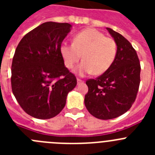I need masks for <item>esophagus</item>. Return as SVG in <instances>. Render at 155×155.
Here are the masks:
<instances>
[{"mask_svg":"<svg viewBox=\"0 0 155 155\" xmlns=\"http://www.w3.org/2000/svg\"><path fill=\"white\" fill-rule=\"evenodd\" d=\"M77 82H78V84H81V83H83V81L82 80H81V79H79V78H78L77 79Z\"/></svg>","mask_w":155,"mask_h":155,"instance_id":"obj_1","label":"esophagus"}]
</instances>
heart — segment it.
Returning a JSON list of instances; mask_svg holds the SVG:
<instances>
[{"instance_id": "1", "label": "heart", "mask_w": 155, "mask_h": 155, "mask_svg": "<svg viewBox=\"0 0 155 155\" xmlns=\"http://www.w3.org/2000/svg\"><path fill=\"white\" fill-rule=\"evenodd\" d=\"M60 52L68 69H72L82 55L83 61L74 71L77 74L100 75L107 71L114 62L117 45L114 39L105 37L101 31L85 28L74 36L73 44L63 42Z\"/></svg>"}]
</instances>
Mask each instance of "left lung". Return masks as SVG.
<instances>
[{"instance_id":"1","label":"left lung","mask_w":155,"mask_h":155,"mask_svg":"<svg viewBox=\"0 0 155 155\" xmlns=\"http://www.w3.org/2000/svg\"><path fill=\"white\" fill-rule=\"evenodd\" d=\"M117 45V53L109 70L96 79L86 81L88 91L84 105L93 116L111 120L130 109L140 81V64L136 50L120 33L106 28Z\"/></svg>"}]
</instances>
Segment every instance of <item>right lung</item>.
<instances>
[{"label": "right lung", "mask_w": 155, "mask_h": 155, "mask_svg": "<svg viewBox=\"0 0 155 155\" xmlns=\"http://www.w3.org/2000/svg\"><path fill=\"white\" fill-rule=\"evenodd\" d=\"M69 23H42L23 37L12 64V88L23 110L40 120L53 118L66 105L77 79L64 66L60 47Z\"/></svg>", "instance_id": "1"}]
</instances>
